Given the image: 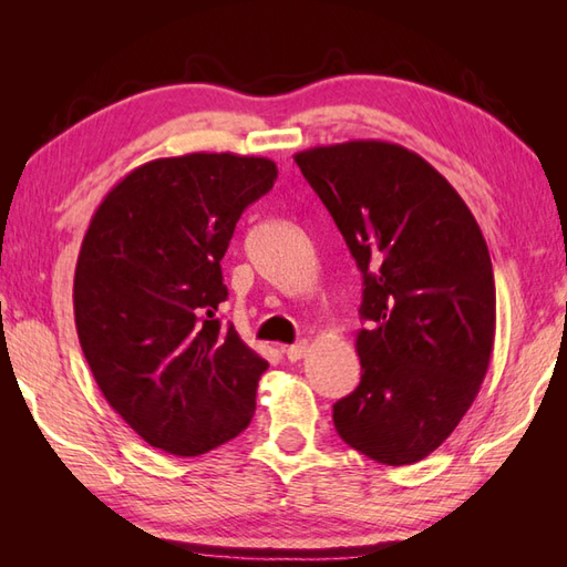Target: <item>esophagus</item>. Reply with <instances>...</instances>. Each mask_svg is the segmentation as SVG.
Here are the masks:
<instances>
[{
    "label": "esophagus",
    "mask_w": 567,
    "mask_h": 567,
    "mask_svg": "<svg viewBox=\"0 0 567 567\" xmlns=\"http://www.w3.org/2000/svg\"><path fill=\"white\" fill-rule=\"evenodd\" d=\"M285 353H287V360H292V363H297V360H302L309 353V343L307 341H299V343L287 346Z\"/></svg>",
    "instance_id": "1"
}]
</instances>
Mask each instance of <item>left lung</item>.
Here are the masks:
<instances>
[{"mask_svg":"<svg viewBox=\"0 0 567 567\" xmlns=\"http://www.w3.org/2000/svg\"><path fill=\"white\" fill-rule=\"evenodd\" d=\"M295 163L363 272V375L333 404V426L378 463L424 461L489 368L497 297L483 231L449 179L396 143L317 146Z\"/></svg>","mask_w":567,"mask_h":567,"instance_id":"1","label":"left lung"}]
</instances>
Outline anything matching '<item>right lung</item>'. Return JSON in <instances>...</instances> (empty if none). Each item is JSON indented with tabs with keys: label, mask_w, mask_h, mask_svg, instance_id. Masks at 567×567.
Listing matches in <instances>:
<instances>
[{
	"label": "right lung",
	"mask_w": 567,
	"mask_h": 567,
	"mask_svg": "<svg viewBox=\"0 0 567 567\" xmlns=\"http://www.w3.org/2000/svg\"><path fill=\"white\" fill-rule=\"evenodd\" d=\"M275 179L270 158L175 155L118 179L92 216L72 285L80 346L104 400L153 449L209 453L256 412L268 360L216 309L236 221Z\"/></svg>",
	"instance_id": "add662e5"
}]
</instances>
